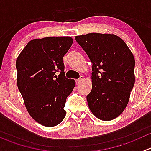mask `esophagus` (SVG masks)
I'll return each mask as SVG.
<instances>
[{"label":"esophagus","instance_id":"34e87169","mask_svg":"<svg viewBox=\"0 0 151 151\" xmlns=\"http://www.w3.org/2000/svg\"><path fill=\"white\" fill-rule=\"evenodd\" d=\"M83 76H80V78L79 79H77V80H75V81H76V83H81L82 81H83Z\"/></svg>","mask_w":151,"mask_h":151}]
</instances>
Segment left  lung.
Listing matches in <instances>:
<instances>
[{
  "mask_svg": "<svg viewBox=\"0 0 151 151\" xmlns=\"http://www.w3.org/2000/svg\"><path fill=\"white\" fill-rule=\"evenodd\" d=\"M75 39L93 63L88 106L99 119H115L128 104L134 85L133 54L123 40L114 34L91 33Z\"/></svg>",
  "mask_w": 151,
  "mask_h": 151,
  "instance_id": "obj_1",
  "label": "left lung"
}]
</instances>
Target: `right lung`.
I'll return each instance as SVG.
<instances>
[{
  "label": "right lung",
  "mask_w": 151,
  "mask_h": 151,
  "mask_svg": "<svg viewBox=\"0 0 151 151\" xmlns=\"http://www.w3.org/2000/svg\"><path fill=\"white\" fill-rule=\"evenodd\" d=\"M73 43L69 36L33 39L16 61L17 87L30 116L41 125L52 127L66 116L67 96L75 81L65 76L63 56ZM56 72H60L58 76Z\"/></svg>",
  "instance_id": "obj_1"
}]
</instances>
